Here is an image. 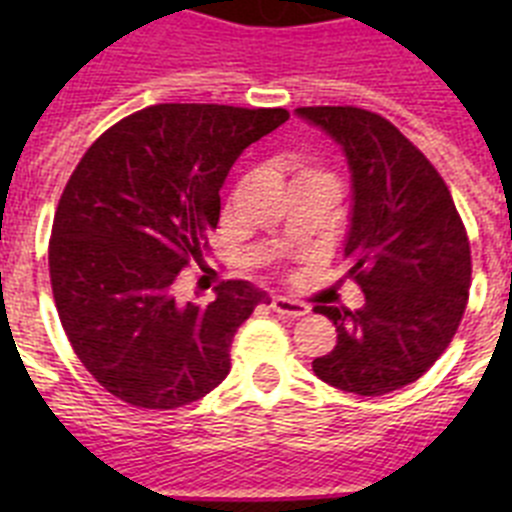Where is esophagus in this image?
Masks as SVG:
<instances>
[{
    "mask_svg": "<svg viewBox=\"0 0 512 512\" xmlns=\"http://www.w3.org/2000/svg\"><path fill=\"white\" fill-rule=\"evenodd\" d=\"M271 310L279 312V315H287V318H302L310 312V307L305 302H297V300H289V297L277 295L271 300Z\"/></svg>",
    "mask_w": 512,
    "mask_h": 512,
    "instance_id": "obj_1",
    "label": "esophagus"
}]
</instances>
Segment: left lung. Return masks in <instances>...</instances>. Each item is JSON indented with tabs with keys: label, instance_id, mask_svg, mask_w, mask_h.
I'll list each match as a JSON object with an SVG mask.
<instances>
[{
	"label": "left lung",
	"instance_id": "obj_1",
	"mask_svg": "<svg viewBox=\"0 0 512 512\" xmlns=\"http://www.w3.org/2000/svg\"><path fill=\"white\" fill-rule=\"evenodd\" d=\"M295 115L328 133L348 161L343 256L366 297L356 312L315 307L338 341L312 372L343 392L387 395L423 377L459 328L472 282L467 230L441 174L390 120L359 107Z\"/></svg>",
	"mask_w": 512,
	"mask_h": 512
}]
</instances>
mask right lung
<instances>
[{
  "label": "right lung",
  "mask_w": 512,
  "mask_h": 512,
  "mask_svg": "<svg viewBox=\"0 0 512 512\" xmlns=\"http://www.w3.org/2000/svg\"><path fill=\"white\" fill-rule=\"evenodd\" d=\"M289 112L156 104L92 143L53 217V300L81 364L117 400L174 410L230 372L235 330L264 289L230 279L210 305L182 302L176 277L202 261L235 158Z\"/></svg>",
  "instance_id": "obj_1"
}]
</instances>
